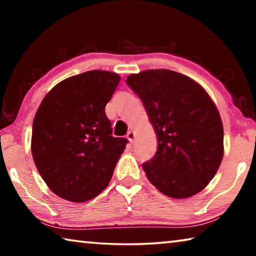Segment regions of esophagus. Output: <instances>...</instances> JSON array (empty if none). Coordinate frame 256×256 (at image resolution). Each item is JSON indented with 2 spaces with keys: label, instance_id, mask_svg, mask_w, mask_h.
I'll return each instance as SVG.
<instances>
[{
  "label": "esophagus",
  "instance_id": "esophagus-1",
  "mask_svg": "<svg viewBox=\"0 0 256 256\" xmlns=\"http://www.w3.org/2000/svg\"><path fill=\"white\" fill-rule=\"evenodd\" d=\"M126 138H128V141L131 142V144H133L134 138H136V132L132 131V130H131V131H128V134H126Z\"/></svg>",
  "mask_w": 256,
  "mask_h": 256
}]
</instances>
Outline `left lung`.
Wrapping results in <instances>:
<instances>
[{
  "mask_svg": "<svg viewBox=\"0 0 256 256\" xmlns=\"http://www.w3.org/2000/svg\"><path fill=\"white\" fill-rule=\"evenodd\" d=\"M126 82L158 136L154 157L142 164L150 183L172 198L201 192L224 157V126L214 100L196 81L166 68L130 74Z\"/></svg>",
  "mask_w": 256,
  "mask_h": 256,
  "instance_id": "obj_1",
  "label": "left lung"
}]
</instances>
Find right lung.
<instances>
[{"label": "right lung", "instance_id": "obj_1", "mask_svg": "<svg viewBox=\"0 0 256 256\" xmlns=\"http://www.w3.org/2000/svg\"><path fill=\"white\" fill-rule=\"evenodd\" d=\"M120 76L92 70L60 81L38 107L32 154L56 196L86 202L107 188L128 140L112 136L105 112Z\"/></svg>", "mask_w": 256, "mask_h": 256}]
</instances>
